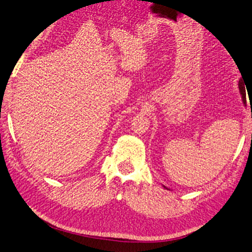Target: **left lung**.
Masks as SVG:
<instances>
[{
	"instance_id": "left-lung-1",
	"label": "left lung",
	"mask_w": 252,
	"mask_h": 252,
	"mask_svg": "<svg viewBox=\"0 0 252 252\" xmlns=\"http://www.w3.org/2000/svg\"><path fill=\"white\" fill-rule=\"evenodd\" d=\"M244 83H245V80H244V81H243L242 79L239 80V81H238V88H239V92H241V94H242L243 101L246 102V89H245L246 84L244 85Z\"/></svg>"
}]
</instances>
